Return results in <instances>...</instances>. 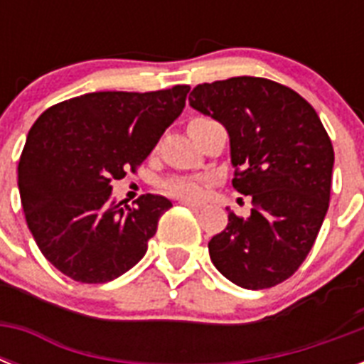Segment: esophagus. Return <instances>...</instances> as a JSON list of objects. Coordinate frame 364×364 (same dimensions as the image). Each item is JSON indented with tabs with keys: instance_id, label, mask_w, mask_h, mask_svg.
I'll list each match as a JSON object with an SVG mask.
<instances>
[{
	"instance_id": "obj_1",
	"label": "esophagus",
	"mask_w": 364,
	"mask_h": 364,
	"mask_svg": "<svg viewBox=\"0 0 364 364\" xmlns=\"http://www.w3.org/2000/svg\"><path fill=\"white\" fill-rule=\"evenodd\" d=\"M181 204L187 205V208H191V210H202V208H204V204H202V202H193V200H187V198H183Z\"/></svg>"
}]
</instances>
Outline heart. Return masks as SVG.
Wrapping results in <instances>:
<instances>
[{"label": "heart", "instance_id": "1", "mask_svg": "<svg viewBox=\"0 0 364 364\" xmlns=\"http://www.w3.org/2000/svg\"><path fill=\"white\" fill-rule=\"evenodd\" d=\"M166 188L176 196H183V198H196L204 193L205 181L200 177H179V179H171Z\"/></svg>", "mask_w": 364, "mask_h": 364}]
</instances>
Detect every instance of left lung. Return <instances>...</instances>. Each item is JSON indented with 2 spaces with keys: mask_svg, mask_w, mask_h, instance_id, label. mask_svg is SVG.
Listing matches in <instances>:
<instances>
[{
  "mask_svg": "<svg viewBox=\"0 0 364 364\" xmlns=\"http://www.w3.org/2000/svg\"><path fill=\"white\" fill-rule=\"evenodd\" d=\"M191 107L230 137L232 185L251 196V215L228 210L210 240L211 262L243 289L285 282L310 253L327 215L334 151L316 109L262 77H232L193 88Z\"/></svg>",
  "mask_w": 364,
  "mask_h": 364,
  "instance_id": "1",
  "label": "left lung"
}]
</instances>
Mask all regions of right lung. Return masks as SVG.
<instances>
[{
  "label": "right lung",
  "instance_id": "add662e5",
  "mask_svg": "<svg viewBox=\"0 0 364 364\" xmlns=\"http://www.w3.org/2000/svg\"><path fill=\"white\" fill-rule=\"evenodd\" d=\"M191 87L90 92L48 107L28 132L18 162L26 223L45 259L71 279L105 283L136 266L171 202L111 198V181L147 159L181 115Z\"/></svg>",
  "mask_w": 364,
  "mask_h": 364
}]
</instances>
